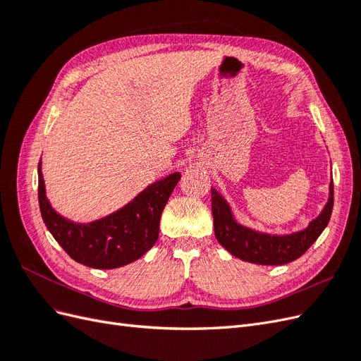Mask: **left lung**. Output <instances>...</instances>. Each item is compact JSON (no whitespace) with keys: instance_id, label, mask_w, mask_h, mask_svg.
I'll list each match as a JSON object with an SVG mask.
<instances>
[{"instance_id":"1","label":"left lung","mask_w":361,"mask_h":361,"mask_svg":"<svg viewBox=\"0 0 361 361\" xmlns=\"http://www.w3.org/2000/svg\"><path fill=\"white\" fill-rule=\"evenodd\" d=\"M211 192L214 231L218 243L235 257L259 265H285L302 256L329 224L334 202V188L331 183L329 203L305 231L285 236H271L239 226L233 220L226 200L214 188Z\"/></svg>"}]
</instances>
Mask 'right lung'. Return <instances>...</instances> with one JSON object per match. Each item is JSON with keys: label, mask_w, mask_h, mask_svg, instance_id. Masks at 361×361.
<instances>
[{"label": "right lung", "mask_w": 361, "mask_h": 361, "mask_svg": "<svg viewBox=\"0 0 361 361\" xmlns=\"http://www.w3.org/2000/svg\"><path fill=\"white\" fill-rule=\"evenodd\" d=\"M180 179L173 173L149 185L122 209L102 220L78 224L52 209L47 199L39 162V206L43 223L61 248L78 264L97 269H113L130 264L154 247L159 220L170 194Z\"/></svg>", "instance_id": "right-lung-1"}]
</instances>
